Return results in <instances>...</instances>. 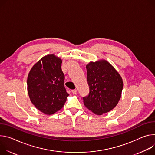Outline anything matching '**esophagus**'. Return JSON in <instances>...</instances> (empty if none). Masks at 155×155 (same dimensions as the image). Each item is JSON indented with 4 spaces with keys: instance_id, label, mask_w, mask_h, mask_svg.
<instances>
[{
    "instance_id": "34e87169",
    "label": "esophagus",
    "mask_w": 155,
    "mask_h": 155,
    "mask_svg": "<svg viewBox=\"0 0 155 155\" xmlns=\"http://www.w3.org/2000/svg\"><path fill=\"white\" fill-rule=\"evenodd\" d=\"M71 91H72V93L74 94H77V90L76 89H75V90H72Z\"/></svg>"
}]
</instances>
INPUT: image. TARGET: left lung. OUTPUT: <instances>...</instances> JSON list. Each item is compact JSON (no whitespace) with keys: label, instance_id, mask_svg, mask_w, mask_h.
<instances>
[{"label":"left lung","instance_id":"1","mask_svg":"<svg viewBox=\"0 0 155 155\" xmlns=\"http://www.w3.org/2000/svg\"><path fill=\"white\" fill-rule=\"evenodd\" d=\"M86 68L90 93L83 97V104L94 114L100 116L118 104L123 89L122 78L115 68L104 59L90 62Z\"/></svg>","mask_w":155,"mask_h":155}]
</instances>
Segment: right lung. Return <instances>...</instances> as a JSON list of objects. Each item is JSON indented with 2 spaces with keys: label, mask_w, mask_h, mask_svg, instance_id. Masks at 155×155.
I'll use <instances>...</instances> for the list:
<instances>
[{
  "label": "right lung",
  "mask_w": 155,
  "mask_h": 155,
  "mask_svg": "<svg viewBox=\"0 0 155 155\" xmlns=\"http://www.w3.org/2000/svg\"><path fill=\"white\" fill-rule=\"evenodd\" d=\"M62 59L55 54L42 58L31 68L27 78V90L33 104L46 115L61 109L69 94L64 86Z\"/></svg>",
  "instance_id": "obj_1"
}]
</instances>
